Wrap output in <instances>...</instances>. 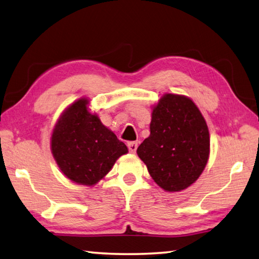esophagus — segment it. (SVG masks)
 <instances>
[{"label":"esophagus","instance_id":"esophagus-1","mask_svg":"<svg viewBox=\"0 0 259 259\" xmlns=\"http://www.w3.org/2000/svg\"><path fill=\"white\" fill-rule=\"evenodd\" d=\"M128 148H129V151L131 153H135L137 151V148H138V142H135V141H130L128 142Z\"/></svg>","mask_w":259,"mask_h":259}]
</instances>
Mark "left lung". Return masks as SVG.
Listing matches in <instances>:
<instances>
[{
    "instance_id": "8db88e82",
    "label": "left lung",
    "mask_w": 259,
    "mask_h": 259,
    "mask_svg": "<svg viewBox=\"0 0 259 259\" xmlns=\"http://www.w3.org/2000/svg\"><path fill=\"white\" fill-rule=\"evenodd\" d=\"M150 136L137 149L153 181L169 192L200 177L210 153L206 120L190 98L164 93L152 106Z\"/></svg>"
}]
</instances>
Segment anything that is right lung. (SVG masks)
<instances>
[{
  "mask_svg": "<svg viewBox=\"0 0 259 259\" xmlns=\"http://www.w3.org/2000/svg\"><path fill=\"white\" fill-rule=\"evenodd\" d=\"M90 100L71 103L57 120L51 151L62 174L78 185L92 187L106 177L128 148L91 112Z\"/></svg>",
  "mask_w": 259,
  "mask_h": 259,
  "instance_id": "1",
  "label": "right lung"
}]
</instances>
